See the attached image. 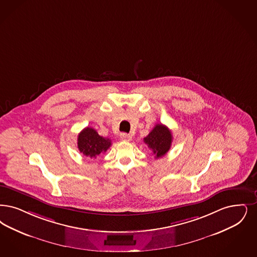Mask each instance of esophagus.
I'll return each instance as SVG.
<instances>
[{
  "label": "esophagus",
  "instance_id": "1",
  "mask_svg": "<svg viewBox=\"0 0 257 257\" xmlns=\"http://www.w3.org/2000/svg\"><path fill=\"white\" fill-rule=\"evenodd\" d=\"M120 138L124 142H130L132 140V136H130L129 134L121 133L120 134Z\"/></svg>",
  "mask_w": 257,
  "mask_h": 257
}]
</instances>
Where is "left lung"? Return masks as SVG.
I'll return each instance as SVG.
<instances>
[{
	"label": "left lung",
	"instance_id": "1",
	"mask_svg": "<svg viewBox=\"0 0 257 257\" xmlns=\"http://www.w3.org/2000/svg\"><path fill=\"white\" fill-rule=\"evenodd\" d=\"M144 142L153 151L156 159H159L169 151L172 144V134L164 124H157L144 138Z\"/></svg>",
	"mask_w": 257,
	"mask_h": 257
}]
</instances>
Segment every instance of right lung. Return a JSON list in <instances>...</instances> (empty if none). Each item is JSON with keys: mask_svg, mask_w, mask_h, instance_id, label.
<instances>
[{"mask_svg": "<svg viewBox=\"0 0 257 257\" xmlns=\"http://www.w3.org/2000/svg\"><path fill=\"white\" fill-rule=\"evenodd\" d=\"M112 145L111 141L103 138L91 127L83 129L77 138V146L80 153L86 157L95 158L101 153L106 152Z\"/></svg>", "mask_w": 257, "mask_h": 257, "instance_id": "1", "label": "right lung"}]
</instances>
